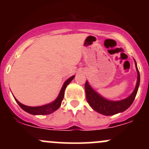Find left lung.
Here are the masks:
<instances>
[{"instance_id": "left-lung-1", "label": "left lung", "mask_w": 149, "mask_h": 149, "mask_svg": "<svg viewBox=\"0 0 149 149\" xmlns=\"http://www.w3.org/2000/svg\"><path fill=\"white\" fill-rule=\"evenodd\" d=\"M135 64H136V70H137L138 73L136 88H135L133 92L127 98L120 100V101H110V100H106L101 95L97 94L88 84V81H86L85 91L86 100L88 104L94 110L97 111V112L102 114V115L109 116V115H113L115 114L120 113V112H124L127 108L130 107V106L133 104L135 98H136L140 84V73L137 65H136V61H135Z\"/></svg>"}]
</instances>
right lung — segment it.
<instances>
[{
	"label": "right lung",
	"mask_w": 149,
	"mask_h": 149,
	"mask_svg": "<svg viewBox=\"0 0 149 149\" xmlns=\"http://www.w3.org/2000/svg\"><path fill=\"white\" fill-rule=\"evenodd\" d=\"M74 76H71V77L69 78V79L66 81L65 83H64L63 86L62 88H61V91H60L59 95L57 97L56 100L54 102H52L47 104L40 107H29L19 102L15 97L14 99L15 100H16V102L18 103V104L21 107V108H22V109H24L25 112H28V113L35 115H49V114H51L53 112H55V111H56L57 109L61 107V102H62L63 100L64 92H65L66 86H67V85H68V84L70 83V81L74 79Z\"/></svg>",
	"instance_id": "obj_1"
}]
</instances>
